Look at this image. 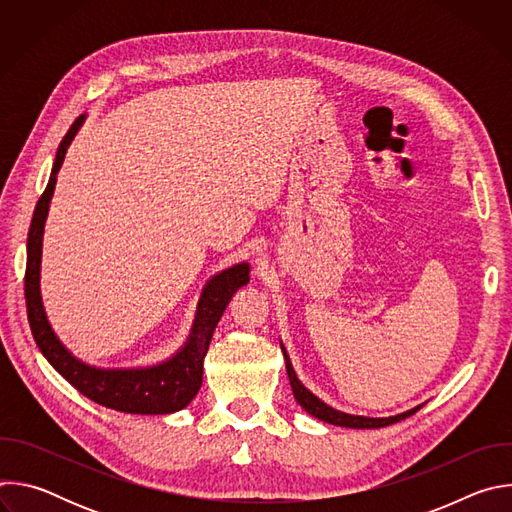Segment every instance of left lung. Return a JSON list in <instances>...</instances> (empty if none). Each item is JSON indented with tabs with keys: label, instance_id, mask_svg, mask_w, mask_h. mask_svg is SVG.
Here are the masks:
<instances>
[{
	"label": "left lung",
	"instance_id": "1",
	"mask_svg": "<svg viewBox=\"0 0 512 512\" xmlns=\"http://www.w3.org/2000/svg\"><path fill=\"white\" fill-rule=\"evenodd\" d=\"M281 352H283V358H285V371H287V377H289V385H291V391H294V397L296 401L302 405V409H306L310 415H314L316 419L320 421H326L330 425H340V427H352V429H377V427H385V425H391V423H397L409 415H413L415 411H419L425 403L405 411V413H399V415H393V417H362V415H350V413H342L338 409H332L330 405H326L324 401H320L312 391H308L302 381L298 379L294 367H291V360L285 352V346L281 344Z\"/></svg>",
	"mask_w": 512,
	"mask_h": 512
}]
</instances>
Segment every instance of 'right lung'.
<instances>
[{
    "label": "right lung",
    "mask_w": 512,
    "mask_h": 512,
    "mask_svg": "<svg viewBox=\"0 0 512 512\" xmlns=\"http://www.w3.org/2000/svg\"><path fill=\"white\" fill-rule=\"evenodd\" d=\"M87 115L77 117L70 125L68 133L62 137L56 160L50 172L48 186L40 196L32 225L28 233V261H26V308L28 322L34 334V340L52 364L54 371L60 373L79 393L91 401L135 415H166L184 409L196 397L202 385V364L214 334V328L227 310L229 302L237 294V289L249 283V263H237L221 273L212 275L202 287L198 300L196 316L190 328V334L184 346L174 352L170 358L152 364V367H135V369H99L83 362L72 354L60 338L54 334L40 294V263H42V239L44 225L50 208V200L56 186V174L64 162L68 145L75 139L83 127Z\"/></svg>",
    "instance_id": "1"
}]
</instances>
